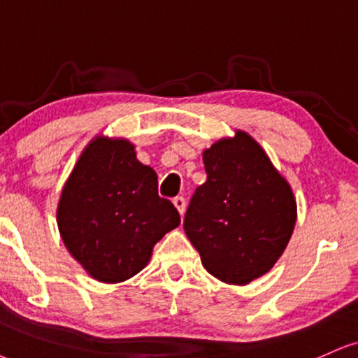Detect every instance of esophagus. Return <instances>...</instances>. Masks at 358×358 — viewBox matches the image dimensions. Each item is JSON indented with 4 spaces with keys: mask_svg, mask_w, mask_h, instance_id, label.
<instances>
[{
    "mask_svg": "<svg viewBox=\"0 0 358 358\" xmlns=\"http://www.w3.org/2000/svg\"><path fill=\"white\" fill-rule=\"evenodd\" d=\"M172 202H174L176 209L179 210V214L184 215V213H186V199H184L182 196H178V197H174V199H172Z\"/></svg>",
    "mask_w": 358,
    "mask_h": 358,
    "instance_id": "34e87169",
    "label": "esophagus"
}]
</instances>
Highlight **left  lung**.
<instances>
[{
    "label": "left lung",
    "instance_id": "8db88e82",
    "mask_svg": "<svg viewBox=\"0 0 358 358\" xmlns=\"http://www.w3.org/2000/svg\"><path fill=\"white\" fill-rule=\"evenodd\" d=\"M207 179L196 189L184 231L206 271L249 284L271 271L292 236L297 207L289 184L245 132L202 154Z\"/></svg>",
    "mask_w": 358,
    "mask_h": 358
}]
</instances>
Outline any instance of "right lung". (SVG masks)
I'll return each mask as SVG.
<instances>
[{
  "mask_svg": "<svg viewBox=\"0 0 358 358\" xmlns=\"http://www.w3.org/2000/svg\"><path fill=\"white\" fill-rule=\"evenodd\" d=\"M178 209L159 197L157 176L127 141L94 139L61 194L57 226L74 259L101 282L143 271L152 247L179 226Z\"/></svg>",
  "mask_w": 358,
  "mask_h": 358,
  "instance_id": "add662e5",
  "label": "right lung"
}]
</instances>
